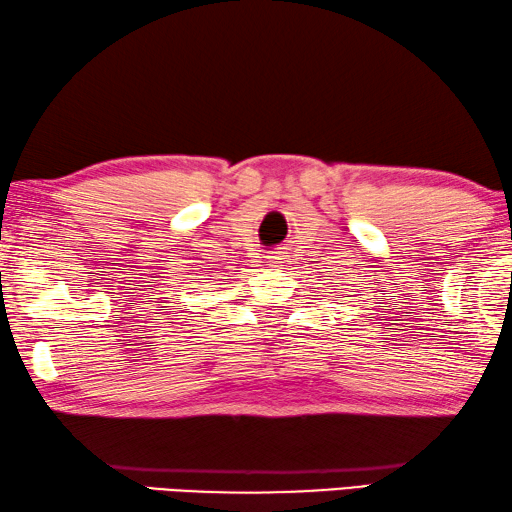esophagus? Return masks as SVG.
<instances>
[{
  "label": "esophagus",
  "mask_w": 512,
  "mask_h": 512,
  "mask_svg": "<svg viewBox=\"0 0 512 512\" xmlns=\"http://www.w3.org/2000/svg\"><path fill=\"white\" fill-rule=\"evenodd\" d=\"M280 259H283V253H280V250H273V253L269 255V262H273V264H278Z\"/></svg>",
  "instance_id": "esophagus-1"
}]
</instances>
